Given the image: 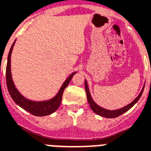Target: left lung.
Listing matches in <instances>:
<instances>
[{
    "instance_id": "obj_1",
    "label": "left lung",
    "mask_w": 151,
    "mask_h": 151,
    "mask_svg": "<svg viewBox=\"0 0 151 151\" xmlns=\"http://www.w3.org/2000/svg\"><path fill=\"white\" fill-rule=\"evenodd\" d=\"M85 89H86V96H87V101L88 103L90 104V108L92 109V111L94 113L97 114L100 116L104 117V118H108V119H113V118H116V117H119V115H121L123 113L126 112L127 111L130 109V108H132V106L134 105L135 104L137 103V101H139V99L140 98L141 95L143 93V89H144V86H143V89L141 90V92L139 93V94L137 96V97L135 99L134 101H132L131 103L129 104L128 105L125 106L123 108H120V109H117V110H108L105 109V108H102V107H100L98 104H96L95 103V101H93V99L92 98V96H91V94H90V90H89V87H88V84L86 80L85 79Z\"/></svg>"
}]
</instances>
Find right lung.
Wrapping results in <instances>:
<instances>
[{"label": "right lung", "mask_w": 151, "mask_h": 151, "mask_svg": "<svg viewBox=\"0 0 151 151\" xmlns=\"http://www.w3.org/2000/svg\"><path fill=\"white\" fill-rule=\"evenodd\" d=\"M15 41L16 40H14V42L13 43L10 51H9V54H8V62H7V67H6V82H7V86H8V90L10 93V96H12V98L17 105H19L22 109L29 112L30 114H33L35 116H46L48 114H52L59 108V106L61 104V100H62L64 90L67 87V86L70 83L73 76L77 72H72V74L70 75L69 76L65 79V81L64 82L63 84L61 85V88L59 89L57 94L55 96H53L52 98H50V100L35 101L27 99L18 90L14 85L12 79V76L11 56H12V53Z\"/></svg>", "instance_id": "1"}]
</instances>
